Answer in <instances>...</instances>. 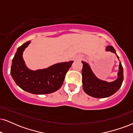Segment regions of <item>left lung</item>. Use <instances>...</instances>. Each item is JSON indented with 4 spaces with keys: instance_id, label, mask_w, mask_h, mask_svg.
I'll list each match as a JSON object with an SVG mask.
<instances>
[{
    "instance_id": "obj_1",
    "label": "left lung",
    "mask_w": 133,
    "mask_h": 133,
    "mask_svg": "<svg viewBox=\"0 0 133 133\" xmlns=\"http://www.w3.org/2000/svg\"><path fill=\"white\" fill-rule=\"evenodd\" d=\"M106 50L116 54V51L112 46H107ZM118 59V56H117ZM82 82L84 91L90 96L97 98H104L110 96L116 93L122 86L123 80V70L122 63L120 62L118 78L115 81L108 83L98 79L94 75L90 66L86 63L82 61Z\"/></svg>"
}]
</instances>
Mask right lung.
<instances>
[{
  "label": "right lung",
  "instance_id": "right-lung-1",
  "mask_svg": "<svg viewBox=\"0 0 133 133\" xmlns=\"http://www.w3.org/2000/svg\"><path fill=\"white\" fill-rule=\"evenodd\" d=\"M30 42L18 47L12 60L10 74L18 86L34 95H45L61 88L65 74L74 61L58 63L43 70L32 71L24 64L23 52Z\"/></svg>",
  "mask_w": 133,
  "mask_h": 133
}]
</instances>
